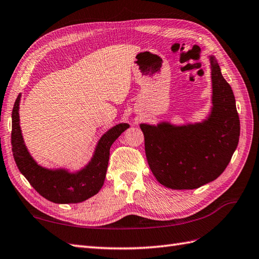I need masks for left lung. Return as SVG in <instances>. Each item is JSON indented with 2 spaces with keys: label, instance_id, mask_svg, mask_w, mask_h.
I'll return each mask as SVG.
<instances>
[{
  "label": "left lung",
  "instance_id": "1",
  "mask_svg": "<svg viewBox=\"0 0 259 259\" xmlns=\"http://www.w3.org/2000/svg\"><path fill=\"white\" fill-rule=\"evenodd\" d=\"M212 111L202 122L174 125L141 123L144 149L155 179L169 189L193 190L218 179L239 140V118L233 90L209 56Z\"/></svg>",
  "mask_w": 259,
  "mask_h": 259
}]
</instances>
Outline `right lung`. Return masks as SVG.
<instances>
[{
	"label": "right lung",
	"instance_id": "1",
	"mask_svg": "<svg viewBox=\"0 0 259 259\" xmlns=\"http://www.w3.org/2000/svg\"><path fill=\"white\" fill-rule=\"evenodd\" d=\"M20 100L21 95L12 111V151L17 167L29 184L46 200L58 204L79 203L97 194L105 182L110 147L129 124L119 123L108 130L98 141L92 160L80 171L50 170L36 163L24 143L20 127Z\"/></svg>",
	"mask_w": 259,
	"mask_h": 259
}]
</instances>
